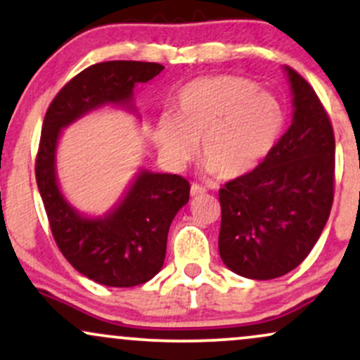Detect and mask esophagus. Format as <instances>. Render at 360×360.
Listing matches in <instances>:
<instances>
[{"instance_id":"esophagus-1","label":"esophagus","mask_w":360,"mask_h":360,"mask_svg":"<svg viewBox=\"0 0 360 360\" xmlns=\"http://www.w3.org/2000/svg\"><path fill=\"white\" fill-rule=\"evenodd\" d=\"M205 193H206L205 186H201L198 183L191 184V196H200V194H205Z\"/></svg>"}]
</instances>
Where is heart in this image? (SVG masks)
Here are the masks:
<instances>
[{"instance_id":"b5f03b06","label":"heart","mask_w":360,"mask_h":360,"mask_svg":"<svg viewBox=\"0 0 360 360\" xmlns=\"http://www.w3.org/2000/svg\"><path fill=\"white\" fill-rule=\"evenodd\" d=\"M283 125V106L272 94L243 77L217 76L186 84L177 94L176 118H160L155 135L172 166L193 159L201 139L206 169L238 177L269 154Z\"/></svg>"}]
</instances>
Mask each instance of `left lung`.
Segmentation results:
<instances>
[{
  "mask_svg": "<svg viewBox=\"0 0 360 360\" xmlns=\"http://www.w3.org/2000/svg\"><path fill=\"white\" fill-rule=\"evenodd\" d=\"M288 72L292 123L254 171L218 191V249L235 274L266 281L298 267L330 217L335 188V137L315 89Z\"/></svg>",
  "mask_w": 360,
  "mask_h": 360,
  "instance_id": "left-lung-1",
  "label": "left lung"
}]
</instances>
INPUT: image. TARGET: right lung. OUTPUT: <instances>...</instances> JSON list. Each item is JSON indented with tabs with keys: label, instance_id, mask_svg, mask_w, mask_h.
I'll return each mask as SVG.
<instances>
[{
	"label": "right lung",
	"instance_id": "right-lung-1",
	"mask_svg": "<svg viewBox=\"0 0 360 360\" xmlns=\"http://www.w3.org/2000/svg\"><path fill=\"white\" fill-rule=\"evenodd\" d=\"M164 69L157 62L108 60L89 65L53 98L45 113L35 177L57 247L69 264L94 283L131 288L162 269L169 226L189 200V186L177 174L142 169L125 198L108 214L88 218L62 196L56 176L60 130L103 105L131 108L134 88Z\"/></svg>",
	"mask_w": 360,
	"mask_h": 360
}]
</instances>
